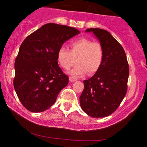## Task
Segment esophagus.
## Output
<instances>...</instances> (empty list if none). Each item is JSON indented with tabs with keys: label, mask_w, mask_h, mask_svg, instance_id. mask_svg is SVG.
<instances>
[{
	"label": "esophagus",
	"mask_w": 147,
	"mask_h": 147,
	"mask_svg": "<svg viewBox=\"0 0 147 147\" xmlns=\"http://www.w3.org/2000/svg\"><path fill=\"white\" fill-rule=\"evenodd\" d=\"M69 80L70 82H75V81H76V79L74 78H72V77H69Z\"/></svg>",
	"instance_id": "1"
}]
</instances>
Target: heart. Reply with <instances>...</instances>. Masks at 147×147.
Instances as JSON below:
<instances>
[{
	"label": "heart",
	"instance_id": "1",
	"mask_svg": "<svg viewBox=\"0 0 147 147\" xmlns=\"http://www.w3.org/2000/svg\"><path fill=\"white\" fill-rule=\"evenodd\" d=\"M69 46L70 50L62 46L57 51V60L62 67L69 69L78 62L70 71L71 75L77 78L84 76L87 72L94 75L99 70L104 58L103 47L100 42L80 38L71 42Z\"/></svg>",
	"mask_w": 147,
	"mask_h": 147
}]
</instances>
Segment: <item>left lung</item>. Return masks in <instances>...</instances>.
<instances>
[{
	"instance_id": "left-lung-1",
	"label": "left lung",
	"mask_w": 147,
	"mask_h": 147,
	"mask_svg": "<svg viewBox=\"0 0 147 147\" xmlns=\"http://www.w3.org/2000/svg\"><path fill=\"white\" fill-rule=\"evenodd\" d=\"M103 47L104 58L99 70L84 80L80 97L82 109L92 117H105L119 107L127 91L129 68L122 46L108 31L89 28Z\"/></svg>"
}]
</instances>
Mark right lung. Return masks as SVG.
<instances>
[{"label": "right lung", "instance_id": "1", "mask_svg": "<svg viewBox=\"0 0 147 147\" xmlns=\"http://www.w3.org/2000/svg\"><path fill=\"white\" fill-rule=\"evenodd\" d=\"M80 32L76 28L47 23L22 42L15 61L13 86L28 110H47L67 85L69 78L59 67L57 51L65 41Z\"/></svg>", "mask_w": 147, "mask_h": 147}]
</instances>
